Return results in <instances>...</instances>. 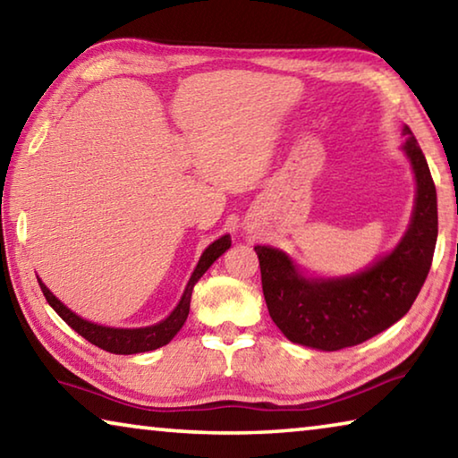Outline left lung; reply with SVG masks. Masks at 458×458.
I'll list each match as a JSON object with an SVG mask.
<instances>
[{
    "mask_svg": "<svg viewBox=\"0 0 458 458\" xmlns=\"http://www.w3.org/2000/svg\"><path fill=\"white\" fill-rule=\"evenodd\" d=\"M402 133L416 201L408 232L387 257L353 276L307 278L284 252L254 246L268 313L293 344L323 352L360 345L402 319L420 293L438 236L437 188L414 133L410 127Z\"/></svg>",
    "mask_w": 458,
    "mask_h": 458,
    "instance_id": "obj_1",
    "label": "left lung"
}]
</instances>
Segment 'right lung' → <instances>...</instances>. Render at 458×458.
I'll return each instance as SVG.
<instances>
[{"label": "right lung", "instance_id": "1", "mask_svg": "<svg viewBox=\"0 0 458 458\" xmlns=\"http://www.w3.org/2000/svg\"><path fill=\"white\" fill-rule=\"evenodd\" d=\"M230 244H232V240L226 234V236L218 238L216 242H212L210 246L206 248L204 254H201L199 262H198L196 270H193L188 286H185L180 303H177V307L174 309L172 315H169L167 319H164L157 325H151V327L114 329V327H105V325L90 323L87 319H82V317H79L76 313H72L64 303H60V301L54 297V294L48 291V286H46L40 281V278H38V283H40V289L44 293V297H46V301H48L54 311H56L62 317V319L71 325V327L76 333H79V335H82L84 339L90 341L92 345H97L105 352L117 353V355L153 352L161 345H167L169 341L175 337V333L183 327V323H185V319H188V313H190V301H191L193 286H196V283L199 281L201 275H204L206 270L214 265V260L222 257V254L228 250Z\"/></svg>", "mask_w": 458, "mask_h": 458}]
</instances>
